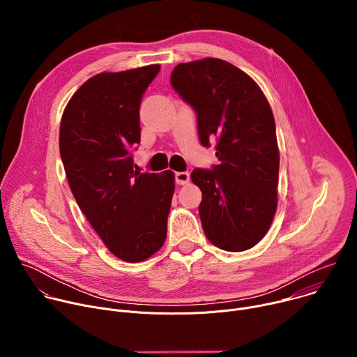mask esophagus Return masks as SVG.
<instances>
[{
    "label": "esophagus",
    "instance_id": "1",
    "mask_svg": "<svg viewBox=\"0 0 357 357\" xmlns=\"http://www.w3.org/2000/svg\"><path fill=\"white\" fill-rule=\"evenodd\" d=\"M189 174L188 172H176L175 174V181L178 185H186L189 182Z\"/></svg>",
    "mask_w": 357,
    "mask_h": 357
}]
</instances>
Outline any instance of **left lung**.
Instances as JSON below:
<instances>
[{
    "instance_id": "left-lung-1",
    "label": "left lung",
    "mask_w": 357,
    "mask_h": 357,
    "mask_svg": "<svg viewBox=\"0 0 357 357\" xmlns=\"http://www.w3.org/2000/svg\"><path fill=\"white\" fill-rule=\"evenodd\" d=\"M171 84L195 109L202 145L218 141L219 164L190 175L202 190L203 231L222 250H248L268 231L278 203L280 151L268 100L247 73L216 58L179 63Z\"/></svg>"
}]
</instances>
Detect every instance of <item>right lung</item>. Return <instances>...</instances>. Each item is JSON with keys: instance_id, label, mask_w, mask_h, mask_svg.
<instances>
[{"instance_id": "1", "label": "right lung", "mask_w": 357, "mask_h": 357, "mask_svg": "<svg viewBox=\"0 0 357 357\" xmlns=\"http://www.w3.org/2000/svg\"><path fill=\"white\" fill-rule=\"evenodd\" d=\"M160 65L103 72L66 105L61 157L77 205L112 254L139 263L167 238L175 174H141L130 151L139 144V103Z\"/></svg>"}]
</instances>
